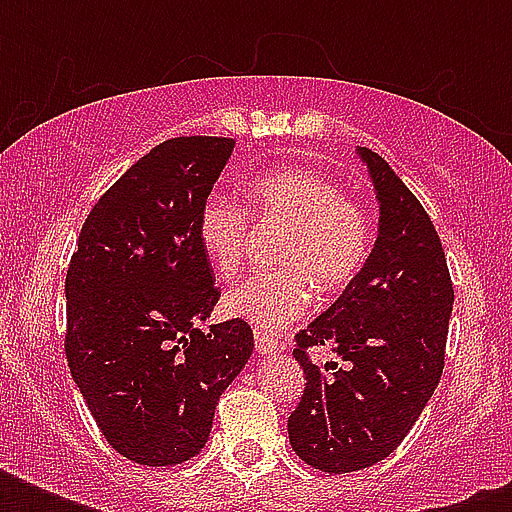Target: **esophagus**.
Listing matches in <instances>:
<instances>
[{"label":"esophagus","mask_w":512,"mask_h":512,"mask_svg":"<svg viewBox=\"0 0 512 512\" xmlns=\"http://www.w3.org/2000/svg\"><path fill=\"white\" fill-rule=\"evenodd\" d=\"M255 348H257V353H263V356H273V353H276L281 345L273 335H265V332H255Z\"/></svg>","instance_id":"esophagus-1"}]
</instances>
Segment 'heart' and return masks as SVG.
Listing matches in <instances>:
<instances>
[{
	"label": "heart",
	"mask_w": 512,
	"mask_h": 512,
	"mask_svg": "<svg viewBox=\"0 0 512 512\" xmlns=\"http://www.w3.org/2000/svg\"><path fill=\"white\" fill-rule=\"evenodd\" d=\"M249 212L257 223L284 225L276 271L252 273L223 297V311L263 332L303 319L316 289L337 295L364 271L372 252V220L364 204L340 183L308 167L263 172L247 183ZM196 236L212 271L233 279L247 257L249 215L220 193L204 199Z\"/></svg>",
	"instance_id": "obj_1"
}]
</instances>
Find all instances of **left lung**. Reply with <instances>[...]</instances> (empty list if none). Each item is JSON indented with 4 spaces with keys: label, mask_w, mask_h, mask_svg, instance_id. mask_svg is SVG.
<instances>
[{
    "label": "left lung",
    "mask_w": 512,
    "mask_h": 512,
    "mask_svg": "<svg viewBox=\"0 0 512 512\" xmlns=\"http://www.w3.org/2000/svg\"><path fill=\"white\" fill-rule=\"evenodd\" d=\"M380 201V233L364 271L311 327L292 356L305 372L289 414V444L311 468L353 473L385 460L412 430L444 372L454 287L433 220L404 180L358 148ZM313 344L346 364L319 367Z\"/></svg>",
    "instance_id": "obj_1"
}]
</instances>
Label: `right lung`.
<instances>
[{"mask_svg":"<svg viewBox=\"0 0 512 512\" xmlns=\"http://www.w3.org/2000/svg\"><path fill=\"white\" fill-rule=\"evenodd\" d=\"M236 140L170 138L98 199L66 273V358L100 433L164 468L204 449L215 406L252 356L247 321L201 332L215 273L196 217Z\"/></svg>","mask_w":512,"mask_h":512,"instance_id":"right-lung-1","label":"right lung"}]
</instances>
